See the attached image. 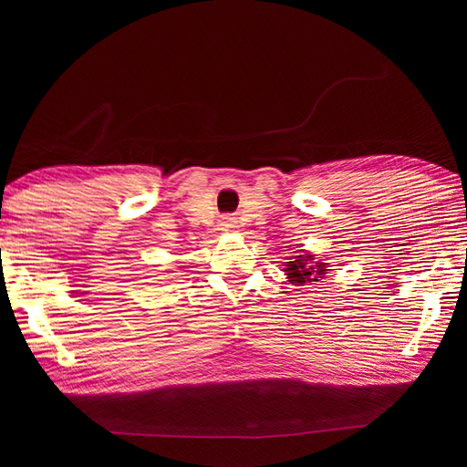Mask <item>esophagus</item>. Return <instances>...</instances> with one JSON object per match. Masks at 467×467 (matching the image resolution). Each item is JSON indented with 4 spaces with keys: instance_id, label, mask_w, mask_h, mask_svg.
Returning a JSON list of instances; mask_svg holds the SVG:
<instances>
[{
    "instance_id": "obj_1",
    "label": "esophagus",
    "mask_w": 467,
    "mask_h": 467,
    "mask_svg": "<svg viewBox=\"0 0 467 467\" xmlns=\"http://www.w3.org/2000/svg\"><path fill=\"white\" fill-rule=\"evenodd\" d=\"M221 226H223V231H226V228H234V218L233 216H223Z\"/></svg>"
}]
</instances>
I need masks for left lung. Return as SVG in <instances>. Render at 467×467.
<instances>
[{
    "instance_id": "left-lung-1",
    "label": "left lung",
    "mask_w": 467,
    "mask_h": 467,
    "mask_svg": "<svg viewBox=\"0 0 467 467\" xmlns=\"http://www.w3.org/2000/svg\"><path fill=\"white\" fill-rule=\"evenodd\" d=\"M309 261H313L311 256H303V254L293 256V261L286 265V275H289V279L295 281L296 285L319 281L321 275H325L327 269H323V263H317V271H315V266L309 265Z\"/></svg>"
}]
</instances>
